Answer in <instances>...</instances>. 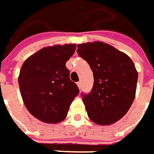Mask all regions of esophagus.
<instances>
[{"label":"esophagus","mask_w":154,"mask_h":154,"mask_svg":"<svg viewBox=\"0 0 154 154\" xmlns=\"http://www.w3.org/2000/svg\"><path fill=\"white\" fill-rule=\"evenodd\" d=\"M77 86H78V88H79V89H81V82H77Z\"/></svg>","instance_id":"1"}]
</instances>
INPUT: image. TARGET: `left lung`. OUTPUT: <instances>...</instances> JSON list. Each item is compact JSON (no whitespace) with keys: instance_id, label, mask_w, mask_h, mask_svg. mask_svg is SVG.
I'll return each mask as SVG.
<instances>
[{"instance_id":"obj_1","label":"left lung","mask_w":154,"mask_h":154,"mask_svg":"<svg viewBox=\"0 0 154 154\" xmlns=\"http://www.w3.org/2000/svg\"><path fill=\"white\" fill-rule=\"evenodd\" d=\"M77 54L89 63L94 83L82 93L87 115L99 125H110L123 117L135 99L137 71L124 53L101 41L77 45Z\"/></svg>"}]
</instances>
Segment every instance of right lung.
Returning a JSON list of instances; mask_svg holds the SVG:
<instances>
[{"label":"right lung","mask_w":154,"mask_h":154,"mask_svg":"<svg viewBox=\"0 0 154 154\" xmlns=\"http://www.w3.org/2000/svg\"><path fill=\"white\" fill-rule=\"evenodd\" d=\"M76 48V44L47 47L31 55L22 65L18 84L23 101L27 110L43 122L63 121L79 93L66 67Z\"/></svg>","instance_id":"add662e5"}]
</instances>
